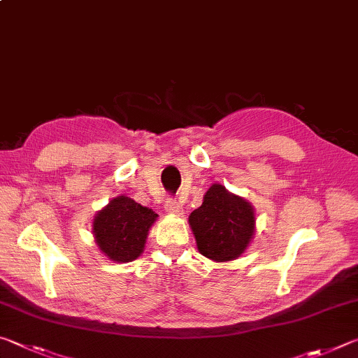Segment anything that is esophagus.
I'll list each match as a JSON object with an SVG mask.
<instances>
[{
	"mask_svg": "<svg viewBox=\"0 0 358 358\" xmlns=\"http://www.w3.org/2000/svg\"><path fill=\"white\" fill-rule=\"evenodd\" d=\"M166 211H167V213H171V215H181V213H183V207H181V205L177 201L167 199Z\"/></svg>",
	"mask_w": 358,
	"mask_h": 358,
	"instance_id": "esophagus-1",
	"label": "esophagus"
}]
</instances>
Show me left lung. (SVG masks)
<instances>
[{
	"label": "left lung",
	"mask_w": 358,
	"mask_h": 358,
	"mask_svg": "<svg viewBox=\"0 0 358 358\" xmlns=\"http://www.w3.org/2000/svg\"><path fill=\"white\" fill-rule=\"evenodd\" d=\"M197 250L213 262L238 259L256 234V211L246 199L213 183L202 205L189 215Z\"/></svg>",
	"instance_id": "8db88e82"
}]
</instances>
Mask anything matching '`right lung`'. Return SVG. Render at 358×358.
I'll list each match as a JSON object with an SVG mask.
<instances>
[{
	"instance_id": "1",
	"label": "right lung",
	"mask_w": 358,
	"mask_h": 358,
	"mask_svg": "<svg viewBox=\"0 0 358 358\" xmlns=\"http://www.w3.org/2000/svg\"><path fill=\"white\" fill-rule=\"evenodd\" d=\"M156 220L157 215L153 210L121 194L110 199L94 215V243L112 262H132L143 252L148 232Z\"/></svg>"
}]
</instances>
